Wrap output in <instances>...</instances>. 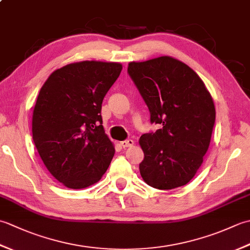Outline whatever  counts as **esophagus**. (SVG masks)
Instances as JSON below:
<instances>
[{"label": "esophagus", "mask_w": 250, "mask_h": 250, "mask_svg": "<svg viewBox=\"0 0 250 250\" xmlns=\"http://www.w3.org/2000/svg\"><path fill=\"white\" fill-rule=\"evenodd\" d=\"M120 145L121 147L126 148V147H132L134 145V141L133 140H128V141H124V142H120Z\"/></svg>", "instance_id": "34e87169"}]
</instances>
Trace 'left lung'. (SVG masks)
<instances>
[{"label": "left lung", "mask_w": 250, "mask_h": 250, "mask_svg": "<svg viewBox=\"0 0 250 250\" xmlns=\"http://www.w3.org/2000/svg\"><path fill=\"white\" fill-rule=\"evenodd\" d=\"M128 73L149 108L150 121L161 125L140 139L145 156L142 177L160 190L182 187L194 177L209 147L213 98L198 74L173 57L130 62Z\"/></svg>", "instance_id": "obj_1"}]
</instances>
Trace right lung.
Listing matches in <instances>:
<instances>
[{"label":"right lung","instance_id":"add662e5","mask_svg":"<svg viewBox=\"0 0 250 250\" xmlns=\"http://www.w3.org/2000/svg\"><path fill=\"white\" fill-rule=\"evenodd\" d=\"M121 70L118 62L70 63L52 72L40 90L33 141L47 169L67 188L98 183L115 155L101 108Z\"/></svg>","mask_w":250,"mask_h":250}]
</instances>
